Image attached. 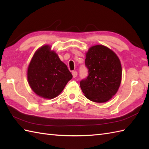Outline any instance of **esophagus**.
I'll return each mask as SVG.
<instances>
[{"label": "esophagus", "mask_w": 149, "mask_h": 149, "mask_svg": "<svg viewBox=\"0 0 149 149\" xmlns=\"http://www.w3.org/2000/svg\"><path fill=\"white\" fill-rule=\"evenodd\" d=\"M72 74L73 77H74V78L77 77V72L76 71H73Z\"/></svg>", "instance_id": "1"}]
</instances>
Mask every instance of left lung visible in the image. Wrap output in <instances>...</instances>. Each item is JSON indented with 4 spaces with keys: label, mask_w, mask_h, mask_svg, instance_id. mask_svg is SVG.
<instances>
[{
    "label": "left lung",
    "mask_w": 149,
    "mask_h": 149,
    "mask_svg": "<svg viewBox=\"0 0 149 149\" xmlns=\"http://www.w3.org/2000/svg\"><path fill=\"white\" fill-rule=\"evenodd\" d=\"M86 79L80 82L88 99L103 103L109 100L118 90L122 81V65L112 50L102 45L91 47L86 53Z\"/></svg>",
    "instance_id": "8db88e82"
}]
</instances>
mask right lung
<instances>
[{"instance_id":"right-lung-1","label":"right lung","mask_w":149,"mask_h":149,"mask_svg":"<svg viewBox=\"0 0 149 149\" xmlns=\"http://www.w3.org/2000/svg\"><path fill=\"white\" fill-rule=\"evenodd\" d=\"M27 77L37 95L52 99L61 93L72 75L57 53L51 50V46L45 45L34 54L28 66Z\"/></svg>"}]
</instances>
